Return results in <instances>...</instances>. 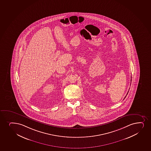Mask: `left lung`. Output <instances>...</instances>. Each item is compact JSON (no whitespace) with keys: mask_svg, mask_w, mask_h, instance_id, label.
I'll use <instances>...</instances> for the list:
<instances>
[{"mask_svg":"<svg viewBox=\"0 0 151 151\" xmlns=\"http://www.w3.org/2000/svg\"><path fill=\"white\" fill-rule=\"evenodd\" d=\"M128 93V92H127V95ZM126 96H125V97H126Z\"/></svg>","mask_w":151,"mask_h":151,"instance_id":"1","label":"left lung"}]
</instances>
